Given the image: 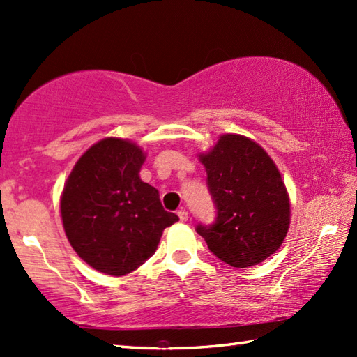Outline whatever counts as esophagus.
Wrapping results in <instances>:
<instances>
[{"instance_id":"1","label":"esophagus","mask_w":357,"mask_h":357,"mask_svg":"<svg viewBox=\"0 0 357 357\" xmlns=\"http://www.w3.org/2000/svg\"><path fill=\"white\" fill-rule=\"evenodd\" d=\"M177 215H178L180 222H186L188 220V211L186 209H180L178 213H177Z\"/></svg>"}]
</instances>
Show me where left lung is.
Instances as JSON below:
<instances>
[{
  "label": "left lung",
  "mask_w": 357,
  "mask_h": 357,
  "mask_svg": "<svg viewBox=\"0 0 357 357\" xmlns=\"http://www.w3.org/2000/svg\"><path fill=\"white\" fill-rule=\"evenodd\" d=\"M199 157L217 217L195 229L225 264H260L280 248L289 227V197L278 166L256 142L237 134L220 135Z\"/></svg>",
  "instance_id": "left-lung-1"
}]
</instances>
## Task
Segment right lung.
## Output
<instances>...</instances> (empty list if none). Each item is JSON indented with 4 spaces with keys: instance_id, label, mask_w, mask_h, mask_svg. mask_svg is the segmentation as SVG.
I'll return each mask as SVG.
<instances>
[{
    "instance_id": "right-lung-1",
    "label": "right lung",
    "mask_w": 357,
    "mask_h": 357,
    "mask_svg": "<svg viewBox=\"0 0 357 357\" xmlns=\"http://www.w3.org/2000/svg\"><path fill=\"white\" fill-rule=\"evenodd\" d=\"M144 158L135 143L107 137L79 157L64 185V232L78 256L100 273L137 270L155 252L163 229L178 220L138 176Z\"/></svg>"
}]
</instances>
